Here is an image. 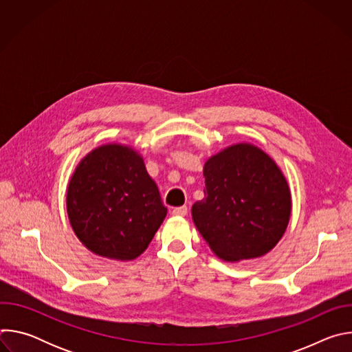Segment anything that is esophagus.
Returning a JSON list of instances; mask_svg holds the SVG:
<instances>
[{"label": "esophagus", "instance_id": "34e87169", "mask_svg": "<svg viewBox=\"0 0 352 352\" xmlns=\"http://www.w3.org/2000/svg\"><path fill=\"white\" fill-rule=\"evenodd\" d=\"M186 213H188V208H186V206L174 208V209H173V212H171V214H173V216H181V217L186 216Z\"/></svg>", "mask_w": 352, "mask_h": 352}]
</instances>
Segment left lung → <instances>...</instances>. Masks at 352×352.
Returning a JSON list of instances; mask_svg holds the SVG:
<instances>
[{"label":"left lung","mask_w":352,"mask_h":352,"mask_svg":"<svg viewBox=\"0 0 352 352\" xmlns=\"http://www.w3.org/2000/svg\"><path fill=\"white\" fill-rule=\"evenodd\" d=\"M204 175L205 197L193 204L192 219L210 249L227 262L266 255L291 216V192L274 160L238 143L212 156Z\"/></svg>","instance_id":"obj_1"}]
</instances>
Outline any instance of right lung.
I'll return each instance as SVG.
<instances>
[{"instance_id":"obj_1","label":"right lung","mask_w":352,"mask_h":352,"mask_svg":"<svg viewBox=\"0 0 352 352\" xmlns=\"http://www.w3.org/2000/svg\"><path fill=\"white\" fill-rule=\"evenodd\" d=\"M74 232L93 254L132 261L143 254L167 214L142 156L129 146H100L82 159L67 190Z\"/></svg>"}]
</instances>
